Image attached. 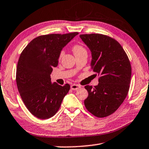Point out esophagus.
<instances>
[{
    "label": "esophagus",
    "mask_w": 149,
    "mask_h": 149,
    "mask_svg": "<svg viewBox=\"0 0 149 149\" xmlns=\"http://www.w3.org/2000/svg\"><path fill=\"white\" fill-rule=\"evenodd\" d=\"M80 87H81V86L77 84H73L71 86V89H72V90H76L77 89H79Z\"/></svg>",
    "instance_id": "34e87169"
}]
</instances>
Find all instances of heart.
Wrapping results in <instances>:
<instances>
[{"mask_svg": "<svg viewBox=\"0 0 149 149\" xmlns=\"http://www.w3.org/2000/svg\"><path fill=\"white\" fill-rule=\"evenodd\" d=\"M85 51H86V49H84V47L80 46V45H75V46H74V48H73V52H74V54H77L82 52H85ZM63 52H61L60 54V58H61V57L63 56Z\"/></svg>", "mask_w": 149, "mask_h": 149, "instance_id": "obj_1", "label": "heart"}]
</instances>
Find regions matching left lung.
I'll list each match as a JSON object with an SVG mask.
<instances>
[{
  "instance_id": "obj_1",
  "label": "left lung",
  "mask_w": 149,
  "mask_h": 149,
  "mask_svg": "<svg viewBox=\"0 0 149 149\" xmlns=\"http://www.w3.org/2000/svg\"><path fill=\"white\" fill-rule=\"evenodd\" d=\"M91 53V67L100 75L97 86H86L84 101L89 112L97 117L114 113L126 98L131 77L128 56L119 42L100 34L79 36Z\"/></svg>"
}]
</instances>
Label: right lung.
Segmentation results:
<instances>
[{"label":"right lung","mask_w":149,"mask_h":149,"mask_svg":"<svg viewBox=\"0 0 149 149\" xmlns=\"http://www.w3.org/2000/svg\"><path fill=\"white\" fill-rule=\"evenodd\" d=\"M78 32L52 34L36 38L21 53L16 81L28 111L38 119L53 117L60 107L70 86L52 83L50 74L58 64L61 51Z\"/></svg>","instance_id":"right-lung-1"}]
</instances>
